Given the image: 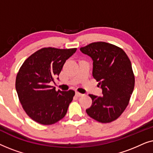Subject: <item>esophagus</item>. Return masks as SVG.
Listing matches in <instances>:
<instances>
[{"label": "esophagus", "instance_id": "34e87169", "mask_svg": "<svg viewBox=\"0 0 153 153\" xmlns=\"http://www.w3.org/2000/svg\"><path fill=\"white\" fill-rule=\"evenodd\" d=\"M76 95L77 97H81V96H83V94L79 93V92H76Z\"/></svg>", "mask_w": 153, "mask_h": 153}]
</instances>
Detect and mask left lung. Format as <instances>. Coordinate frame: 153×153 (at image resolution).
<instances>
[{"mask_svg": "<svg viewBox=\"0 0 153 153\" xmlns=\"http://www.w3.org/2000/svg\"><path fill=\"white\" fill-rule=\"evenodd\" d=\"M80 50L93 59V76L103 94L89 95L93 102L87 114L97 122H113L127 108L134 88L130 60L121 48L104 42L91 43Z\"/></svg>", "mask_w": 153, "mask_h": 153, "instance_id": "obj_1", "label": "left lung"}]
</instances>
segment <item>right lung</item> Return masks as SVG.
<instances>
[{"label": "right lung", "mask_w": 153, "mask_h": 153, "mask_svg": "<svg viewBox=\"0 0 153 153\" xmlns=\"http://www.w3.org/2000/svg\"><path fill=\"white\" fill-rule=\"evenodd\" d=\"M76 51V48H42L21 66L16 77V90L25 112L35 122L53 125L66 115L75 92L56 91L49 83L54 81L66 60Z\"/></svg>", "instance_id": "right-lung-1"}]
</instances>
